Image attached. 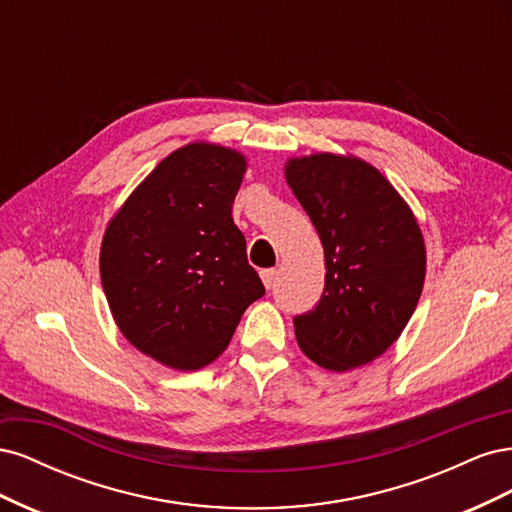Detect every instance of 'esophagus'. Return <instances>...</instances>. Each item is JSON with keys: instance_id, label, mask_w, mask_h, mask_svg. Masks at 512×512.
Segmentation results:
<instances>
[{"instance_id": "esophagus-1", "label": "esophagus", "mask_w": 512, "mask_h": 512, "mask_svg": "<svg viewBox=\"0 0 512 512\" xmlns=\"http://www.w3.org/2000/svg\"><path fill=\"white\" fill-rule=\"evenodd\" d=\"M260 277H262V284L267 286V290H271L275 286V280H277V271L275 269H262Z\"/></svg>"}]
</instances>
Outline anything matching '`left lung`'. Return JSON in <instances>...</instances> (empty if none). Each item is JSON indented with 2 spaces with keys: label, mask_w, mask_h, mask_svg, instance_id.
<instances>
[{
  "label": "left lung",
  "mask_w": 512,
  "mask_h": 512,
  "mask_svg": "<svg viewBox=\"0 0 512 512\" xmlns=\"http://www.w3.org/2000/svg\"><path fill=\"white\" fill-rule=\"evenodd\" d=\"M286 181L324 247V292L294 316L301 350L324 369L367 365L393 346L425 282V241L378 168L335 153L292 158Z\"/></svg>",
  "instance_id": "left-lung-1"
}]
</instances>
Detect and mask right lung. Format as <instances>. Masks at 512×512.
<instances>
[{"instance_id":"obj_1","label":"right lung","mask_w":512,"mask_h":512,"mask_svg":"<svg viewBox=\"0 0 512 512\" xmlns=\"http://www.w3.org/2000/svg\"><path fill=\"white\" fill-rule=\"evenodd\" d=\"M239 151L190 143L170 153L108 224L100 277L128 342L179 371L226 350L265 294L245 254L232 203L245 173Z\"/></svg>"}]
</instances>
